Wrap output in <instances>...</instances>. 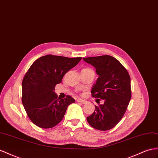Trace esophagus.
<instances>
[{
	"instance_id": "34e87169",
	"label": "esophagus",
	"mask_w": 158,
	"mask_h": 158,
	"mask_svg": "<svg viewBox=\"0 0 158 158\" xmlns=\"http://www.w3.org/2000/svg\"><path fill=\"white\" fill-rule=\"evenodd\" d=\"M77 102H78V103H82V104H85V103H87V102H86L85 100H83V99H77Z\"/></svg>"
}]
</instances>
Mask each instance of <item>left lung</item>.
<instances>
[{"instance_id": "1", "label": "left lung", "mask_w": 158, "mask_h": 158, "mask_svg": "<svg viewBox=\"0 0 158 158\" xmlns=\"http://www.w3.org/2000/svg\"><path fill=\"white\" fill-rule=\"evenodd\" d=\"M91 64L99 75L91 94L96 102L103 99L104 103L95 106L93 114L87 118L91 127L101 131L114 127L122 119L131 98V80L127 71L118 59L110 55L83 58Z\"/></svg>"}]
</instances>
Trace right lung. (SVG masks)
Returning a JSON list of instances; mask_svg holds the SVG:
<instances>
[{
    "label": "right lung",
    "mask_w": 158,
    "mask_h": 158,
    "mask_svg": "<svg viewBox=\"0 0 158 158\" xmlns=\"http://www.w3.org/2000/svg\"><path fill=\"white\" fill-rule=\"evenodd\" d=\"M81 57L69 58L48 55L39 58L24 77L22 103L27 115L37 126L55 127L63 119L67 107L75 102L69 95L57 98L54 90L64 74L79 63Z\"/></svg>",
    "instance_id": "add662e5"
}]
</instances>
